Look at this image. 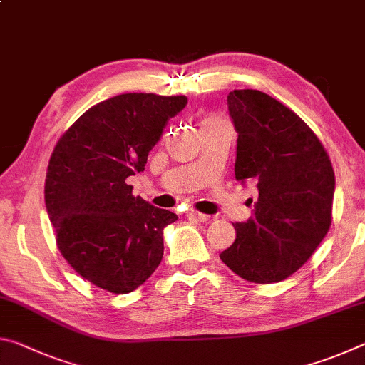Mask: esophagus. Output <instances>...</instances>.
<instances>
[{
	"instance_id": "obj_1",
	"label": "esophagus",
	"mask_w": 365,
	"mask_h": 365,
	"mask_svg": "<svg viewBox=\"0 0 365 365\" xmlns=\"http://www.w3.org/2000/svg\"><path fill=\"white\" fill-rule=\"evenodd\" d=\"M188 215H190V219L197 220V222H206V220L211 219V215L202 214V212H200V211H190Z\"/></svg>"
}]
</instances>
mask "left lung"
Wrapping results in <instances>:
<instances>
[{
  "mask_svg": "<svg viewBox=\"0 0 365 365\" xmlns=\"http://www.w3.org/2000/svg\"><path fill=\"white\" fill-rule=\"evenodd\" d=\"M238 132L235 178L257 183L255 214L237 230L222 262L252 283L288 279L304 265L331 225L335 172L311 127L259 90L227 98Z\"/></svg>",
  "mask_w": 365,
  "mask_h": 365,
  "instance_id": "8db88e82",
  "label": "left lung"
}]
</instances>
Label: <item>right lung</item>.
I'll return each mask as SVG.
<instances>
[{
  "mask_svg": "<svg viewBox=\"0 0 365 365\" xmlns=\"http://www.w3.org/2000/svg\"><path fill=\"white\" fill-rule=\"evenodd\" d=\"M187 96L125 93L91 106L49 158L45 202L71 267L109 293L125 294L163 261L165 225L177 215L133 196L127 178L145 170L165 123Z\"/></svg>",
  "mask_w": 365,
  "mask_h": 365,
  "instance_id": "right-lung-1",
  "label": "right lung"
}]
</instances>
